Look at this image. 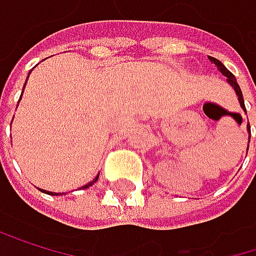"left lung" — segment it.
I'll use <instances>...</instances> for the list:
<instances>
[{
	"mask_svg": "<svg viewBox=\"0 0 256 256\" xmlns=\"http://www.w3.org/2000/svg\"><path fill=\"white\" fill-rule=\"evenodd\" d=\"M210 60L217 66V70L226 77V80H228V83L234 88V90H235V94H236V97H238V102H240V106L243 108V110H246V108H244V100H243V94H242V89H240V86H238V83H236V78L234 77V74L220 62V60H217V59H214V58H211L210 56ZM249 126V124H248ZM249 141H250V136H249ZM248 150H249V144H248Z\"/></svg>",
	"mask_w": 256,
	"mask_h": 256,
	"instance_id": "8db88e82",
	"label": "left lung"
}]
</instances>
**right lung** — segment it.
<instances>
[{
  "mask_svg": "<svg viewBox=\"0 0 256 256\" xmlns=\"http://www.w3.org/2000/svg\"><path fill=\"white\" fill-rule=\"evenodd\" d=\"M27 78H28V77H27ZM26 83H27V82H26ZM24 88H26V84H24ZM22 92H24V90H22ZM21 97H22V94H21ZM97 179H98V176H97L92 182H89L88 185H84V186H82V188H83V190H84V188H89L90 185H94V184L97 182ZM44 192H48V194H51V196H58V192H50V191H44Z\"/></svg>",
  "mask_w": 256,
  "mask_h": 256,
  "instance_id": "right-lung-1",
  "label": "right lung"
}]
</instances>
